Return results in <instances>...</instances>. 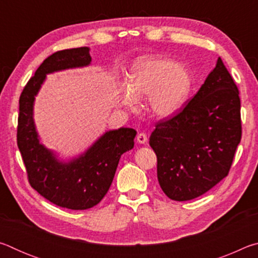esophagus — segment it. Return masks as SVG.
<instances>
[{
  "mask_svg": "<svg viewBox=\"0 0 258 258\" xmlns=\"http://www.w3.org/2000/svg\"><path fill=\"white\" fill-rule=\"evenodd\" d=\"M147 140H148V137H147L146 133H139V134H138L137 141H138L139 143H141V145H145V143L147 142Z\"/></svg>",
  "mask_w": 258,
  "mask_h": 258,
  "instance_id": "esophagus-1",
  "label": "esophagus"
}]
</instances>
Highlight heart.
I'll return each mask as SVG.
<instances>
[{
	"instance_id": "obj_1",
	"label": "heart",
	"mask_w": 258,
	"mask_h": 258,
	"mask_svg": "<svg viewBox=\"0 0 258 258\" xmlns=\"http://www.w3.org/2000/svg\"><path fill=\"white\" fill-rule=\"evenodd\" d=\"M192 89V77L186 67L167 58L140 56L130 69L127 87H121L126 107L135 108L138 100L148 99L150 111L159 118H168L186 102Z\"/></svg>"
}]
</instances>
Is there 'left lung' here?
I'll return each instance as SVG.
<instances>
[{
  "label": "left lung",
  "instance_id": "1",
  "mask_svg": "<svg viewBox=\"0 0 258 258\" xmlns=\"http://www.w3.org/2000/svg\"><path fill=\"white\" fill-rule=\"evenodd\" d=\"M240 140L239 90L218 58L197 94L151 133L161 190L176 202L206 194L229 174Z\"/></svg>",
  "mask_w": 258,
  "mask_h": 258
}]
</instances>
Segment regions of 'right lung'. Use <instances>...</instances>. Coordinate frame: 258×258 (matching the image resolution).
Returning <instances> with one entry per match:
<instances>
[{"mask_svg": "<svg viewBox=\"0 0 258 258\" xmlns=\"http://www.w3.org/2000/svg\"><path fill=\"white\" fill-rule=\"evenodd\" d=\"M87 46L58 51L43 61L24 87L19 99L17 143L29 184L56 206L83 211L98 205L115 176L120 156L134 147L137 131L120 127L108 131L84 154L61 161L40 142L33 118L35 97L47 74L85 67L91 63Z\"/></svg>", "mask_w": 258, "mask_h": 258, "instance_id": "add662e5", "label": "right lung"}]
</instances>
